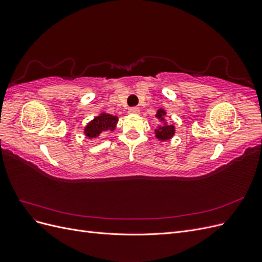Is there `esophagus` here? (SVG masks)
Listing matches in <instances>:
<instances>
[{"label": "esophagus", "instance_id": "34e87169", "mask_svg": "<svg viewBox=\"0 0 262 262\" xmlns=\"http://www.w3.org/2000/svg\"><path fill=\"white\" fill-rule=\"evenodd\" d=\"M129 114L131 115H139L140 114V109L138 107H132L129 109Z\"/></svg>", "mask_w": 262, "mask_h": 262}]
</instances>
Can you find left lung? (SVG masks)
<instances>
[{
    "instance_id": "1",
    "label": "left lung",
    "mask_w": 262,
    "mask_h": 262,
    "mask_svg": "<svg viewBox=\"0 0 262 262\" xmlns=\"http://www.w3.org/2000/svg\"><path fill=\"white\" fill-rule=\"evenodd\" d=\"M166 115H167V113H166L162 108L158 109L155 115L158 122H160V125H157V128L155 129V137L157 140H160L162 142L170 140L173 136H175V132H176L175 125L168 123L167 120L165 119Z\"/></svg>"
}]
</instances>
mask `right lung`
Instances as JSON below:
<instances>
[{"mask_svg": "<svg viewBox=\"0 0 262 262\" xmlns=\"http://www.w3.org/2000/svg\"><path fill=\"white\" fill-rule=\"evenodd\" d=\"M118 123V117L109 115L106 113H101L99 116L95 117L93 120L85 125L84 134L87 139H97L100 134L114 131Z\"/></svg>", "mask_w": 262, "mask_h": 262, "instance_id": "1", "label": "right lung"}]
</instances>
